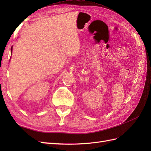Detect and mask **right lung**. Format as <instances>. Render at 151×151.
Segmentation results:
<instances>
[{
  "label": "right lung",
  "mask_w": 151,
  "mask_h": 151,
  "mask_svg": "<svg viewBox=\"0 0 151 151\" xmlns=\"http://www.w3.org/2000/svg\"><path fill=\"white\" fill-rule=\"evenodd\" d=\"M11 52H12V47L11 48Z\"/></svg>",
  "instance_id": "1"
}]
</instances>
